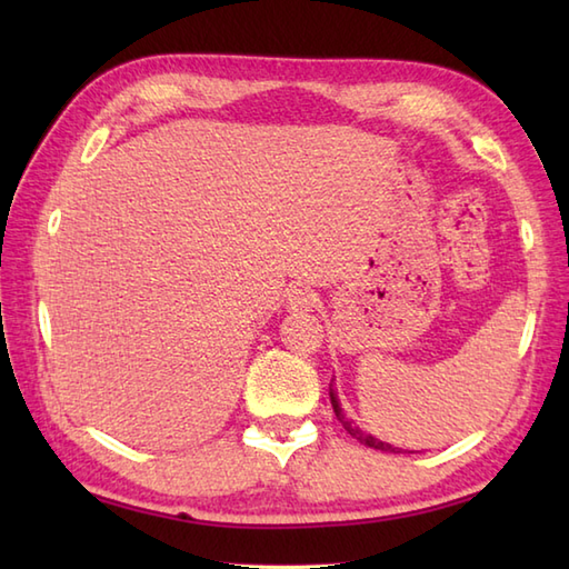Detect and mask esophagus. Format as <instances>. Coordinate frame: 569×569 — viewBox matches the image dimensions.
<instances>
[{
	"mask_svg": "<svg viewBox=\"0 0 569 569\" xmlns=\"http://www.w3.org/2000/svg\"><path fill=\"white\" fill-rule=\"evenodd\" d=\"M286 300L291 310H308L318 303V296L312 293L308 286H291L286 291Z\"/></svg>",
	"mask_w": 569,
	"mask_h": 569,
	"instance_id": "34e87169",
	"label": "esophagus"
}]
</instances>
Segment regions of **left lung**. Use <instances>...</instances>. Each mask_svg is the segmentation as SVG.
Masks as SVG:
<instances>
[{"mask_svg": "<svg viewBox=\"0 0 569 569\" xmlns=\"http://www.w3.org/2000/svg\"><path fill=\"white\" fill-rule=\"evenodd\" d=\"M330 401H332V408H335V416L342 420L345 430H347L349 435H355V438H357L361 445L373 447V450H381V452H401V450H398V447H393V445H389V442H381V440L373 438V435L361 432L357 426H352V422L345 420V416H342V408H340V401H337V393L332 391V383H330Z\"/></svg>", "mask_w": 569, "mask_h": 569, "instance_id": "obj_1", "label": "left lung"}]
</instances>
